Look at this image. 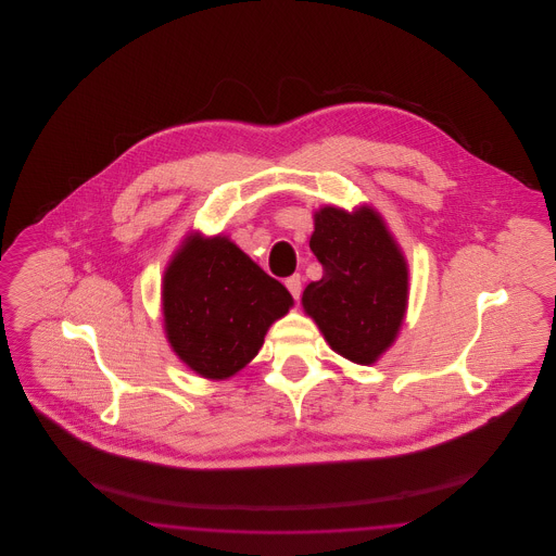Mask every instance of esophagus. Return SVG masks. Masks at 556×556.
<instances>
[{
    "label": "esophagus",
    "mask_w": 556,
    "mask_h": 556,
    "mask_svg": "<svg viewBox=\"0 0 556 556\" xmlns=\"http://www.w3.org/2000/svg\"><path fill=\"white\" fill-rule=\"evenodd\" d=\"M286 288L290 290L293 300H300V293H302V277L300 275H291L286 281Z\"/></svg>",
    "instance_id": "34e87169"
}]
</instances>
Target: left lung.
Masks as SVG:
<instances>
[{"label": "left lung", "mask_w": 556, "mask_h": 556, "mask_svg": "<svg viewBox=\"0 0 556 556\" xmlns=\"http://www.w3.org/2000/svg\"><path fill=\"white\" fill-rule=\"evenodd\" d=\"M311 250L323 277L302 293L327 344L356 365H372L394 344L408 302V266L372 208L315 214Z\"/></svg>", "instance_id": "8db88e82"}]
</instances>
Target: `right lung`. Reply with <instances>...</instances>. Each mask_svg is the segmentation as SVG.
Wrapping results in <instances>:
<instances>
[{"label": "right lung", "instance_id": "right-lung-1", "mask_svg": "<svg viewBox=\"0 0 556 556\" xmlns=\"http://www.w3.org/2000/svg\"><path fill=\"white\" fill-rule=\"evenodd\" d=\"M291 304L290 291L223 236H189L164 270L166 338L187 367L206 379L243 369Z\"/></svg>", "mask_w": 556, "mask_h": 556}]
</instances>
